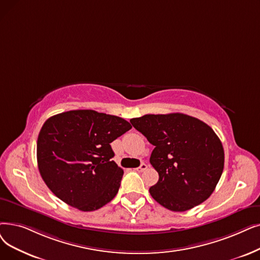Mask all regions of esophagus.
I'll list each match as a JSON object with an SVG mask.
<instances>
[{
	"label": "esophagus",
	"mask_w": 260,
	"mask_h": 260,
	"mask_svg": "<svg viewBox=\"0 0 260 260\" xmlns=\"http://www.w3.org/2000/svg\"><path fill=\"white\" fill-rule=\"evenodd\" d=\"M146 169H148V166H146L145 164H141L140 167L136 168V170H137L138 172H143L144 170H146Z\"/></svg>",
	"instance_id": "obj_1"
}]
</instances>
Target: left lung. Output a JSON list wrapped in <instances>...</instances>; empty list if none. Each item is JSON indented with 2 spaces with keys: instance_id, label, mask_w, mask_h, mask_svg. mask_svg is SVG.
Masks as SVG:
<instances>
[{
  "instance_id": "1",
  "label": "left lung",
  "mask_w": 260,
  "mask_h": 260,
  "mask_svg": "<svg viewBox=\"0 0 260 260\" xmlns=\"http://www.w3.org/2000/svg\"><path fill=\"white\" fill-rule=\"evenodd\" d=\"M132 125L155 148L150 162L159 175L152 198L172 211H186L206 201L224 168V150L213 129L188 115H145Z\"/></svg>"
}]
</instances>
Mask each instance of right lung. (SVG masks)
Here are the masks:
<instances>
[{"mask_svg": "<svg viewBox=\"0 0 260 260\" xmlns=\"http://www.w3.org/2000/svg\"><path fill=\"white\" fill-rule=\"evenodd\" d=\"M132 128L120 117L90 109L49 118L37 140L42 179L68 205L93 211L118 193L123 170L111 159L110 143Z\"/></svg>", "mask_w": 260, "mask_h": 260, "instance_id": "1", "label": "right lung"}]
</instances>
